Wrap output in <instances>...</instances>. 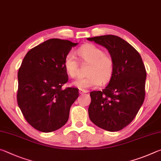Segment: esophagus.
Masks as SVG:
<instances>
[{
  "label": "esophagus",
  "mask_w": 161,
  "mask_h": 161,
  "mask_svg": "<svg viewBox=\"0 0 161 161\" xmlns=\"http://www.w3.org/2000/svg\"><path fill=\"white\" fill-rule=\"evenodd\" d=\"M79 92H80V94H85V93H87V91H84V90H81V89H80V91H79Z\"/></svg>",
  "instance_id": "esophagus-1"
}]
</instances>
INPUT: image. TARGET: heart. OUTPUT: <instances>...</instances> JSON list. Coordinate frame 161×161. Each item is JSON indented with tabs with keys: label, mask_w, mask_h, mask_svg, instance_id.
Segmentation results:
<instances>
[{
	"label": "heart",
	"mask_w": 161,
	"mask_h": 161,
	"mask_svg": "<svg viewBox=\"0 0 161 161\" xmlns=\"http://www.w3.org/2000/svg\"><path fill=\"white\" fill-rule=\"evenodd\" d=\"M78 54L83 62L90 63L86 72L88 76L79 79L74 83L75 86L81 90L96 88L101 85L102 81H107L112 76L114 69V59L109 54L103 53L102 48L93 44L84 45L79 48ZM64 66L69 77H77L79 62L75 53L71 51L67 54Z\"/></svg>",
	"instance_id": "heart-1"
}]
</instances>
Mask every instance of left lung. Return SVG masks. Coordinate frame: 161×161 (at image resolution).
I'll use <instances>...</instances> for the list:
<instances>
[{"label":"left lung","instance_id":"1","mask_svg":"<svg viewBox=\"0 0 161 161\" xmlns=\"http://www.w3.org/2000/svg\"><path fill=\"white\" fill-rule=\"evenodd\" d=\"M106 47L114 62L112 76L102 91L90 92L89 116L98 127L118 131L138 114L145 99L146 71L138 51L116 35L89 37Z\"/></svg>","mask_w":161,"mask_h":161}]
</instances>
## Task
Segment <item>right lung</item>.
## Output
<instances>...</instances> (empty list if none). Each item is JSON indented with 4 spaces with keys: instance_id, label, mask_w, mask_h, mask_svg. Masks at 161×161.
I'll list each match as a JSON object with an SVG mask.
<instances>
[{
    "instance_id": "add662e5",
    "label": "right lung",
    "mask_w": 161,
    "mask_h": 161,
    "mask_svg": "<svg viewBox=\"0 0 161 161\" xmlns=\"http://www.w3.org/2000/svg\"><path fill=\"white\" fill-rule=\"evenodd\" d=\"M77 43L53 38L28 52L18 72L17 102L27 122L48 133L60 129L69 119L79 89L62 87L68 81L64 61Z\"/></svg>"
}]
</instances>
